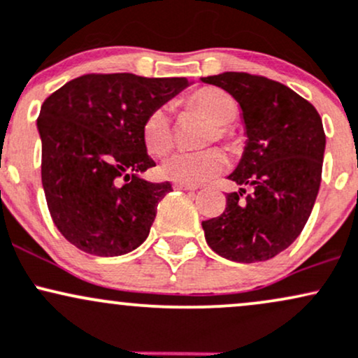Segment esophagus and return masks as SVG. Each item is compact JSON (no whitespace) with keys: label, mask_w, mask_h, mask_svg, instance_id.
<instances>
[{"label":"esophagus","mask_w":358,"mask_h":358,"mask_svg":"<svg viewBox=\"0 0 358 358\" xmlns=\"http://www.w3.org/2000/svg\"><path fill=\"white\" fill-rule=\"evenodd\" d=\"M174 189L194 191V189H198V186H191V184H182V182H174Z\"/></svg>","instance_id":"obj_1"}]
</instances>
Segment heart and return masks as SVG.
Returning a JSON list of instances; mask_svg holds the SVG:
<instances>
[{
	"instance_id": "obj_1",
	"label": "heart",
	"mask_w": 358,
	"mask_h": 358,
	"mask_svg": "<svg viewBox=\"0 0 358 358\" xmlns=\"http://www.w3.org/2000/svg\"><path fill=\"white\" fill-rule=\"evenodd\" d=\"M184 106L189 111L199 113L213 123V130L208 131L206 143L216 140L230 143V125L236 118L238 108L235 99L220 87H201L184 99ZM142 140L147 150L154 155H166L174 147V127L171 111L166 106H159L145 116L142 125ZM228 159L218 148L201 152H178L166 159L160 166V174L176 182L198 186L227 171Z\"/></svg>"
}]
</instances>
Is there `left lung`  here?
<instances>
[{"label": "left lung", "instance_id": "1", "mask_svg": "<svg viewBox=\"0 0 358 358\" xmlns=\"http://www.w3.org/2000/svg\"><path fill=\"white\" fill-rule=\"evenodd\" d=\"M222 87L242 108L247 145L228 176L240 186L227 194V208L203 222L213 250L233 262L268 260L303 231L320 191L323 123L316 108L284 84L223 72L201 78Z\"/></svg>", "mask_w": 358, "mask_h": 358}]
</instances>
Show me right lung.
<instances>
[{
	"instance_id": "obj_1",
	"label": "right lung",
	"mask_w": 358,
	"mask_h": 358,
	"mask_svg": "<svg viewBox=\"0 0 358 358\" xmlns=\"http://www.w3.org/2000/svg\"><path fill=\"white\" fill-rule=\"evenodd\" d=\"M189 86L186 78L86 74L40 110L42 186L57 230L79 250L116 257L140 247L171 182L140 178L154 167L145 116Z\"/></svg>"
}]
</instances>
